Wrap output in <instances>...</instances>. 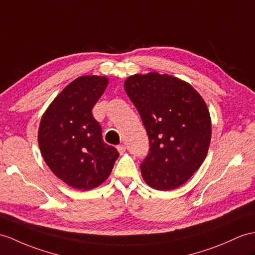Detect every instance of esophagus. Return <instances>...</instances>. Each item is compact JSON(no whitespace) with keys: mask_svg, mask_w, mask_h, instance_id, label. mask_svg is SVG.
<instances>
[{"mask_svg":"<svg viewBox=\"0 0 255 255\" xmlns=\"http://www.w3.org/2000/svg\"><path fill=\"white\" fill-rule=\"evenodd\" d=\"M117 148H118V151H119L121 154L122 153H124V152H126V146H124L123 144H121V145H119V146H117Z\"/></svg>","mask_w":255,"mask_h":255,"instance_id":"esophagus-1","label":"esophagus"}]
</instances>
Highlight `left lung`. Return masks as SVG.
I'll return each instance as SVG.
<instances>
[{"label": "left lung", "instance_id": "left-lung-1", "mask_svg": "<svg viewBox=\"0 0 255 255\" xmlns=\"http://www.w3.org/2000/svg\"><path fill=\"white\" fill-rule=\"evenodd\" d=\"M149 138V153L140 163L150 187L171 190L199 169L211 140L206 103L188 83L150 72L134 74L124 83Z\"/></svg>", "mask_w": 255, "mask_h": 255}]
</instances>
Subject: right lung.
<instances>
[{"label": "right lung", "mask_w": 255, "mask_h": 255, "mask_svg": "<svg viewBox=\"0 0 255 255\" xmlns=\"http://www.w3.org/2000/svg\"><path fill=\"white\" fill-rule=\"evenodd\" d=\"M108 84L106 77L83 76L67 85L43 115L39 146L46 164L67 185L90 190L104 183L119 152L104 142L92 109Z\"/></svg>", "instance_id": "right-lung-1"}]
</instances>
